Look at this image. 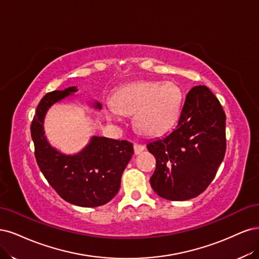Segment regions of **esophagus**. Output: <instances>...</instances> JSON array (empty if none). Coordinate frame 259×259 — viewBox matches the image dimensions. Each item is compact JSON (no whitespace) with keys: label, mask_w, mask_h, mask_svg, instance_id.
Returning <instances> with one entry per match:
<instances>
[{"label":"esophagus","mask_w":259,"mask_h":259,"mask_svg":"<svg viewBox=\"0 0 259 259\" xmlns=\"http://www.w3.org/2000/svg\"><path fill=\"white\" fill-rule=\"evenodd\" d=\"M133 147H135V154L136 155H139L144 151V146L141 145V144H135V145H133Z\"/></svg>","instance_id":"34e87169"}]
</instances>
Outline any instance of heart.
Wrapping results in <instances>:
<instances>
[{
	"label": "heart",
	"mask_w": 259,
	"mask_h": 259,
	"mask_svg": "<svg viewBox=\"0 0 259 259\" xmlns=\"http://www.w3.org/2000/svg\"><path fill=\"white\" fill-rule=\"evenodd\" d=\"M182 90L172 81L143 80L120 88L106 108V118L119 121L120 115H132L133 126L145 136H158L177 119Z\"/></svg>",
	"instance_id": "b5f03b06"
}]
</instances>
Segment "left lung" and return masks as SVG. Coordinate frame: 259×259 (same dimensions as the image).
Segmentation results:
<instances>
[{
  "label": "left lung",
  "instance_id": "8db88e82",
  "mask_svg": "<svg viewBox=\"0 0 259 259\" xmlns=\"http://www.w3.org/2000/svg\"><path fill=\"white\" fill-rule=\"evenodd\" d=\"M226 115L212 91L195 86L186 95L177 126L147 144L156 158L151 185L171 201L199 196L213 181L226 152Z\"/></svg>",
  "mask_w": 259,
  "mask_h": 259
}]
</instances>
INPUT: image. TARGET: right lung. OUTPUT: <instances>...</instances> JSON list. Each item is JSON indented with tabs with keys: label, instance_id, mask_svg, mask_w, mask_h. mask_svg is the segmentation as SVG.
I'll return each instance as SVG.
<instances>
[{
	"label": "right lung",
	"instance_id": "add662e5",
	"mask_svg": "<svg viewBox=\"0 0 259 259\" xmlns=\"http://www.w3.org/2000/svg\"><path fill=\"white\" fill-rule=\"evenodd\" d=\"M76 91L73 86L45 95L31 123V137L39 169L57 194L74 205L96 207L111 201L118 193L122 172L133 155V145L128 141L95 136L79 153L65 155L49 144L44 131L47 111ZM93 106L102 108L99 102H94Z\"/></svg>",
	"mask_w": 259,
	"mask_h": 259
}]
</instances>
